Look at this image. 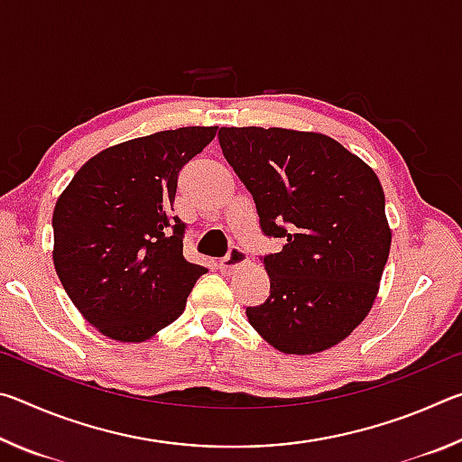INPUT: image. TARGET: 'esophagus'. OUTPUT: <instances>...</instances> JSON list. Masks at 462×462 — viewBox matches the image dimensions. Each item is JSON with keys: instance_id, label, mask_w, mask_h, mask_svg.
<instances>
[{"instance_id": "34e87169", "label": "esophagus", "mask_w": 462, "mask_h": 462, "mask_svg": "<svg viewBox=\"0 0 462 462\" xmlns=\"http://www.w3.org/2000/svg\"><path fill=\"white\" fill-rule=\"evenodd\" d=\"M248 263V256H246V253L242 248H238V246H232L230 248V253L224 256V259L220 261V269L222 271H234V269H238V267H242V264H246Z\"/></svg>"}]
</instances>
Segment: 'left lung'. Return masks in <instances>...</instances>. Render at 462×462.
Instances as JSON below:
<instances>
[{
  "mask_svg": "<svg viewBox=\"0 0 462 462\" xmlns=\"http://www.w3.org/2000/svg\"><path fill=\"white\" fill-rule=\"evenodd\" d=\"M222 152L253 193L261 228L285 238L264 256L271 293L250 326L285 355H316L369 316L391 248L379 177L319 132L226 128Z\"/></svg>",
  "mask_w": 462,
  "mask_h": 462,
  "instance_id": "8db88e82",
  "label": "left lung"
}]
</instances>
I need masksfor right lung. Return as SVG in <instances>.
<instances>
[{"mask_svg":"<svg viewBox=\"0 0 462 462\" xmlns=\"http://www.w3.org/2000/svg\"><path fill=\"white\" fill-rule=\"evenodd\" d=\"M217 126H185L114 144L85 162L52 212L54 271L75 308L116 342H146L183 314L206 267L183 256L171 217L177 175Z\"/></svg>","mask_w":462,"mask_h":462,"instance_id":"add662e5","label":"right lung"}]
</instances>
